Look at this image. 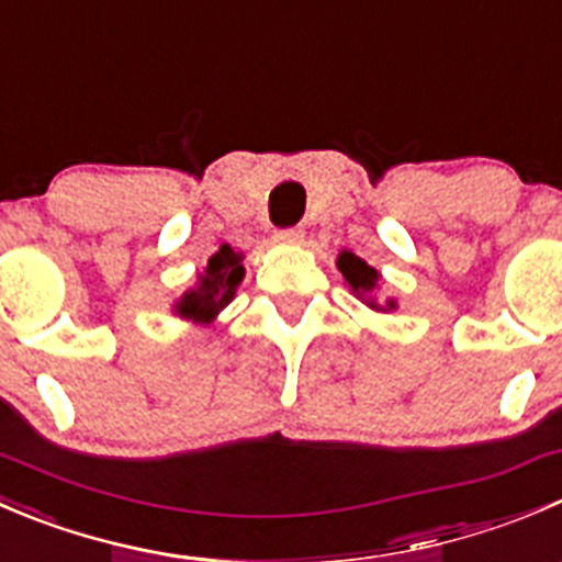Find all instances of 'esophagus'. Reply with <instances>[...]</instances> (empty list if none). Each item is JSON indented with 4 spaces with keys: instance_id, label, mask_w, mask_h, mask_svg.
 <instances>
[{
    "instance_id": "1",
    "label": "esophagus",
    "mask_w": 562,
    "mask_h": 562,
    "mask_svg": "<svg viewBox=\"0 0 562 562\" xmlns=\"http://www.w3.org/2000/svg\"><path fill=\"white\" fill-rule=\"evenodd\" d=\"M274 241H280V244H302L304 241V231H302V227H282V231L274 233Z\"/></svg>"
}]
</instances>
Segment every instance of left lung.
Segmentation results:
<instances>
[{
    "label": "left lung",
    "mask_w": 562,
    "mask_h": 562,
    "mask_svg": "<svg viewBox=\"0 0 562 562\" xmlns=\"http://www.w3.org/2000/svg\"><path fill=\"white\" fill-rule=\"evenodd\" d=\"M337 269L342 271V277H346V282L351 285V291L357 293L359 299L370 296L375 288V282H379V271L370 269L364 260H359L357 255L351 252H340V258H337ZM370 307H375V302H368ZM386 307H395V302H386Z\"/></svg>",
    "instance_id": "obj_1"
}]
</instances>
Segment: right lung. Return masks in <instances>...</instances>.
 I'll return each instance as SVG.
<instances>
[{
	"mask_svg": "<svg viewBox=\"0 0 562 562\" xmlns=\"http://www.w3.org/2000/svg\"><path fill=\"white\" fill-rule=\"evenodd\" d=\"M241 277V255H236L227 244H222L220 252L209 260L205 271L200 274L198 288H192V291L178 302V315L194 321H211L227 302H231Z\"/></svg>",
	"mask_w": 562,
	"mask_h": 562,
	"instance_id": "right-lung-1",
	"label": "right lung"
}]
</instances>
